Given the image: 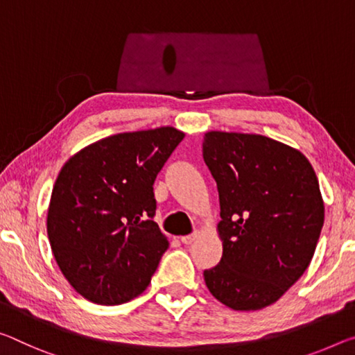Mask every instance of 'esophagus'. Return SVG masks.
<instances>
[{
  "label": "esophagus",
  "instance_id": "obj_1",
  "mask_svg": "<svg viewBox=\"0 0 355 355\" xmlns=\"http://www.w3.org/2000/svg\"><path fill=\"white\" fill-rule=\"evenodd\" d=\"M198 237H199V234L198 232H193V234H189V235H183V237H180V240H182V243H184V245H191Z\"/></svg>",
  "mask_w": 355,
  "mask_h": 355
}]
</instances>
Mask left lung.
Instances as JSON below:
<instances>
[{
    "label": "left lung",
    "instance_id": "1",
    "mask_svg": "<svg viewBox=\"0 0 355 355\" xmlns=\"http://www.w3.org/2000/svg\"><path fill=\"white\" fill-rule=\"evenodd\" d=\"M215 178L223 257L204 272L211 295L237 311L266 308L311 262L324 202L299 150L259 134L210 131L202 144Z\"/></svg>",
    "mask_w": 355,
    "mask_h": 355
}]
</instances>
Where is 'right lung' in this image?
Here are the masks:
<instances>
[{
  "label": "right lung",
  "mask_w": 355,
  "mask_h": 355,
  "mask_svg": "<svg viewBox=\"0 0 355 355\" xmlns=\"http://www.w3.org/2000/svg\"><path fill=\"white\" fill-rule=\"evenodd\" d=\"M184 134L164 126L88 145L66 162L50 198L47 234L69 284L98 305L147 289L168 241L153 221V184Z\"/></svg>",
  "instance_id": "obj_1"
}]
</instances>
